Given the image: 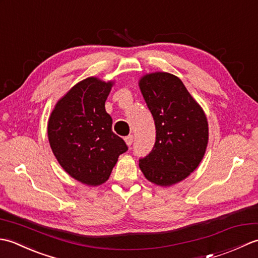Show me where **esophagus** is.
<instances>
[{"label": "esophagus", "mask_w": 258, "mask_h": 258, "mask_svg": "<svg viewBox=\"0 0 258 258\" xmlns=\"http://www.w3.org/2000/svg\"><path fill=\"white\" fill-rule=\"evenodd\" d=\"M124 140L126 142V144H127V146H131V145H132V143H133L134 138H133V135H127Z\"/></svg>", "instance_id": "obj_1"}]
</instances>
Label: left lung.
<instances>
[{"mask_svg":"<svg viewBox=\"0 0 258 258\" xmlns=\"http://www.w3.org/2000/svg\"><path fill=\"white\" fill-rule=\"evenodd\" d=\"M140 89L154 118L156 141L149 155L140 158L144 176L169 186L186 178L199 166L208 142L204 112L177 76L153 73L140 81Z\"/></svg>","mask_w":258,"mask_h":258,"instance_id":"left-lung-1","label":"left lung"}]
</instances>
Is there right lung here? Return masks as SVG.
Masks as SVG:
<instances>
[{"label":"right lung","mask_w":258,"mask_h":258,"mask_svg":"<svg viewBox=\"0 0 258 258\" xmlns=\"http://www.w3.org/2000/svg\"><path fill=\"white\" fill-rule=\"evenodd\" d=\"M112 83L89 78L71 89L57 102L48 119L51 149L65 172L86 185L108 179L125 142L112 131L105 101Z\"/></svg>","instance_id":"add662e5"}]
</instances>
